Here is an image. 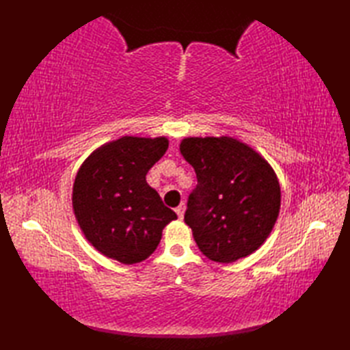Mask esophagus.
Here are the masks:
<instances>
[{"label": "esophagus", "mask_w": 350, "mask_h": 350, "mask_svg": "<svg viewBox=\"0 0 350 350\" xmlns=\"http://www.w3.org/2000/svg\"><path fill=\"white\" fill-rule=\"evenodd\" d=\"M185 209H187V206H185V203H182V204H179V206L176 207V213H177V217H179L180 219H183Z\"/></svg>", "instance_id": "esophagus-1"}]
</instances>
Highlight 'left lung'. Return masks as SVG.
I'll return each mask as SVG.
<instances>
[{
	"mask_svg": "<svg viewBox=\"0 0 350 350\" xmlns=\"http://www.w3.org/2000/svg\"><path fill=\"white\" fill-rule=\"evenodd\" d=\"M180 153L196 170L185 222L203 254L233 263L262 247L281 206L277 174L254 148L230 137H191Z\"/></svg>",
	"mask_w": 350,
	"mask_h": 350,
	"instance_id": "1",
	"label": "left lung"
}]
</instances>
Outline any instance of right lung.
I'll list each match as a JSON object with an SVG mask.
<instances>
[{
  "mask_svg": "<svg viewBox=\"0 0 350 350\" xmlns=\"http://www.w3.org/2000/svg\"><path fill=\"white\" fill-rule=\"evenodd\" d=\"M168 148L165 137H122L94 150L73 183L72 204L85 239L103 256L139 263L177 215L148 187L147 171Z\"/></svg>",
  "mask_w": 350,
  "mask_h": 350,
  "instance_id": "obj_1",
  "label": "right lung"
}]
</instances>
